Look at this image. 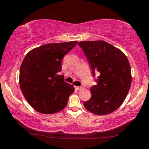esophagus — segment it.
<instances>
[{
  "label": "esophagus",
  "instance_id": "obj_1",
  "mask_svg": "<svg viewBox=\"0 0 149 149\" xmlns=\"http://www.w3.org/2000/svg\"><path fill=\"white\" fill-rule=\"evenodd\" d=\"M75 89H77V90H80L82 89V87H79V86H75Z\"/></svg>",
  "mask_w": 149,
  "mask_h": 149
}]
</instances>
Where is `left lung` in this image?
<instances>
[{
	"label": "left lung",
	"mask_w": 149,
	"mask_h": 149,
	"mask_svg": "<svg viewBox=\"0 0 149 149\" xmlns=\"http://www.w3.org/2000/svg\"><path fill=\"white\" fill-rule=\"evenodd\" d=\"M92 70L98 72L97 84L91 87V98L84 102L85 108L97 115L110 114L125 99L132 84V72L127 58L118 48L104 41H81Z\"/></svg>",
	"instance_id": "left-lung-1"
}]
</instances>
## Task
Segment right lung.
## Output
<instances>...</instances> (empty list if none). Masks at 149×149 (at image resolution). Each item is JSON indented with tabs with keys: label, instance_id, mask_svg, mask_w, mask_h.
<instances>
[{
	"label": "right lung",
	"instance_id": "right-lung-1",
	"mask_svg": "<svg viewBox=\"0 0 149 149\" xmlns=\"http://www.w3.org/2000/svg\"><path fill=\"white\" fill-rule=\"evenodd\" d=\"M77 41L50 43L26 54L19 70V87L27 102L40 113L51 114L62 110L74 92L72 85L59 75L62 60Z\"/></svg>",
	"mask_w": 149,
	"mask_h": 149
}]
</instances>
